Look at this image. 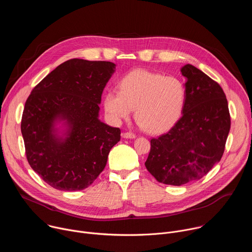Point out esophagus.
Instances as JSON below:
<instances>
[{"mask_svg": "<svg viewBox=\"0 0 252 252\" xmlns=\"http://www.w3.org/2000/svg\"><path fill=\"white\" fill-rule=\"evenodd\" d=\"M123 137L132 139V138H135V134L132 132H125V133H123Z\"/></svg>", "mask_w": 252, "mask_h": 252, "instance_id": "obj_1", "label": "esophagus"}]
</instances>
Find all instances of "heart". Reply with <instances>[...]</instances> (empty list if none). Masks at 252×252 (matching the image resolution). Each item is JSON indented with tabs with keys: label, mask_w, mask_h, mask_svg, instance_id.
<instances>
[{
	"label": "heart",
	"mask_w": 252,
	"mask_h": 252,
	"mask_svg": "<svg viewBox=\"0 0 252 252\" xmlns=\"http://www.w3.org/2000/svg\"><path fill=\"white\" fill-rule=\"evenodd\" d=\"M119 87L120 92L109 91L103 96L104 111L114 124L129 118L135 109V120L143 128L162 133L183 114L187 91L177 78L137 68L126 74Z\"/></svg>",
	"instance_id": "heart-1"
}]
</instances>
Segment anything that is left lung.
I'll use <instances>...</instances> for the list:
<instances>
[{
	"mask_svg": "<svg viewBox=\"0 0 252 252\" xmlns=\"http://www.w3.org/2000/svg\"><path fill=\"white\" fill-rule=\"evenodd\" d=\"M181 73L187 91L183 117L167 133L151 140L145 163L158 182L175 187L198 181L220 162L230 129L221 87L192 64Z\"/></svg>",
	"mask_w": 252,
	"mask_h": 252,
	"instance_id": "obj_1",
	"label": "left lung"
}]
</instances>
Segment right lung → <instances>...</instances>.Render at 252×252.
I'll list each match as a JSON object with an SVG mask.
<instances>
[{"instance_id":"right-lung-1","label":"right lung","mask_w":252,"mask_h":252,"mask_svg":"<svg viewBox=\"0 0 252 252\" xmlns=\"http://www.w3.org/2000/svg\"><path fill=\"white\" fill-rule=\"evenodd\" d=\"M116 71L111 62L68 60L28 97L21 130L31 167L52 188L83 190L103 170L121 129L99 120L101 94Z\"/></svg>"}]
</instances>
